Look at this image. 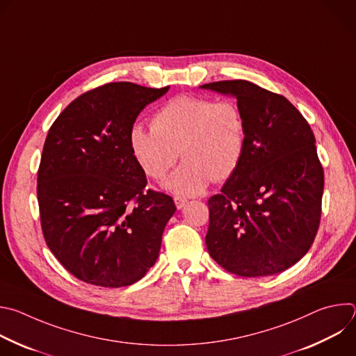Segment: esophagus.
<instances>
[{"label": "esophagus", "mask_w": 356, "mask_h": 356, "mask_svg": "<svg viewBox=\"0 0 356 356\" xmlns=\"http://www.w3.org/2000/svg\"><path fill=\"white\" fill-rule=\"evenodd\" d=\"M175 204L179 210H181L187 204V200L183 198V197H175Z\"/></svg>", "instance_id": "1"}]
</instances>
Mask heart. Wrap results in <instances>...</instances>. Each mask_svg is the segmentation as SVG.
<instances>
[{"label": "heart", "instance_id": "heart-1", "mask_svg": "<svg viewBox=\"0 0 356 356\" xmlns=\"http://www.w3.org/2000/svg\"><path fill=\"white\" fill-rule=\"evenodd\" d=\"M129 142L139 166L152 179L163 177L180 150L184 162L163 187L188 197L236 170L246 146V124L235 101L181 94L159 108L152 127L135 124Z\"/></svg>", "mask_w": 356, "mask_h": 356}]
</instances>
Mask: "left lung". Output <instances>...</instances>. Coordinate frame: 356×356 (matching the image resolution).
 I'll list each match as a JSON object with an SVG mask.
<instances>
[{
  "label": "left lung",
  "instance_id": "left-lung-1",
  "mask_svg": "<svg viewBox=\"0 0 356 356\" xmlns=\"http://www.w3.org/2000/svg\"><path fill=\"white\" fill-rule=\"evenodd\" d=\"M200 88L235 97L246 124L242 161L209 200L210 257L243 277L280 273L306 255L320 225L324 172L314 134L287 98L250 81Z\"/></svg>",
  "mask_w": 356,
  "mask_h": 356
}]
</instances>
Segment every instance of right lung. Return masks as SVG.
Wrapping results in <instances>:
<instances>
[{
	"label": "right lung",
	"instance_id": "right-lung-1",
	"mask_svg": "<svg viewBox=\"0 0 356 356\" xmlns=\"http://www.w3.org/2000/svg\"><path fill=\"white\" fill-rule=\"evenodd\" d=\"M169 90L128 81L90 90L50 127L38 172L44 241L77 279L129 286L155 265L168 221V194L146 190L129 134L139 113Z\"/></svg>",
	"mask_w": 356,
	"mask_h": 356
}]
</instances>
